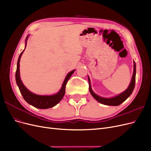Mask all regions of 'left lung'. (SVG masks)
<instances>
[{"instance_id": "8db88e82", "label": "left lung", "mask_w": 151, "mask_h": 151, "mask_svg": "<svg viewBox=\"0 0 151 151\" xmlns=\"http://www.w3.org/2000/svg\"><path fill=\"white\" fill-rule=\"evenodd\" d=\"M136 63L135 61H134V71H133V75L132 77V80L130 83V85L126 90L122 92V93L119 94V95L116 96L115 97L111 98H103L100 97L99 96L97 95L95 93H94L91 86V83H90V79L88 76V81H89V90L91 93L93 97L95 99L96 101H98L99 103L103 104L104 105H108V106H118L121 104L122 103H123L125 100L129 97V96L132 93L134 88L135 86V81H136Z\"/></svg>"}]
</instances>
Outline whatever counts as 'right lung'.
<instances>
[{"mask_svg": "<svg viewBox=\"0 0 151 151\" xmlns=\"http://www.w3.org/2000/svg\"><path fill=\"white\" fill-rule=\"evenodd\" d=\"M28 37L29 36H27L25 39V47L27 46ZM24 51H22L20 55H19V57L17 61V70L15 73L16 83L19 86V88L22 96H23L24 99L28 103L37 108L48 109V108H50L55 106L57 105L63 98L65 94V87H66V83L68 81L70 78L71 77L72 74L73 73L75 70H73V71L69 72L68 75H66L65 79L63 81L62 86H61L60 90L58 91V93L53 94V95H50V96L38 95V94L33 93L28 90V89L23 85V83H22L20 80V70H19L20 60L21 56L22 53H23V52H24Z\"/></svg>", "mask_w": 151, "mask_h": 151, "instance_id": "right-lung-1", "label": "right lung"}]
</instances>
